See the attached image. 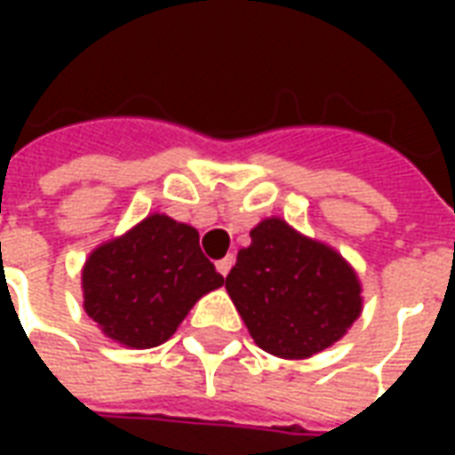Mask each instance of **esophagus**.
Returning <instances> with one entry per match:
<instances>
[{
  "instance_id": "34e87169",
  "label": "esophagus",
  "mask_w": 455,
  "mask_h": 455,
  "mask_svg": "<svg viewBox=\"0 0 455 455\" xmlns=\"http://www.w3.org/2000/svg\"><path fill=\"white\" fill-rule=\"evenodd\" d=\"M231 267H234V256H224L221 260H217V270L224 277L228 275V270H231Z\"/></svg>"
}]
</instances>
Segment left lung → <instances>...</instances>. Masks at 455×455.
I'll return each mask as SVG.
<instances>
[{
	"mask_svg": "<svg viewBox=\"0 0 455 455\" xmlns=\"http://www.w3.org/2000/svg\"><path fill=\"white\" fill-rule=\"evenodd\" d=\"M227 290L253 341L280 358L324 351L361 315V285L348 263L280 219L251 231Z\"/></svg>",
	"mask_w": 455,
	"mask_h": 455,
	"instance_id": "left-lung-1",
	"label": "left lung"
}]
</instances>
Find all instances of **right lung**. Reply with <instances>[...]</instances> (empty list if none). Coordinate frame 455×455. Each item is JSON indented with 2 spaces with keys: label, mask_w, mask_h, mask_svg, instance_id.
<instances>
[{
  "label": "right lung",
  "mask_w": 455,
  "mask_h": 455,
  "mask_svg": "<svg viewBox=\"0 0 455 455\" xmlns=\"http://www.w3.org/2000/svg\"><path fill=\"white\" fill-rule=\"evenodd\" d=\"M221 285L224 277L199 248L197 228L165 214L97 248L83 270L84 312L131 348L168 341L199 297Z\"/></svg>",
  "instance_id": "right-lung-1"
}]
</instances>
